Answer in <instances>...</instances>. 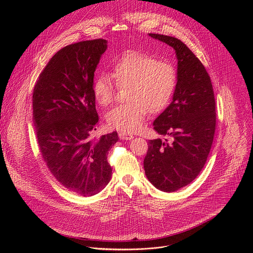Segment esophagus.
Returning <instances> with one entry per match:
<instances>
[{"mask_svg":"<svg viewBox=\"0 0 253 253\" xmlns=\"http://www.w3.org/2000/svg\"><path fill=\"white\" fill-rule=\"evenodd\" d=\"M118 135H119V138H120L121 140H131V139L134 138L133 135L127 134V133H125V132H119Z\"/></svg>","mask_w":253,"mask_h":253,"instance_id":"34e87169","label":"esophagus"}]
</instances>
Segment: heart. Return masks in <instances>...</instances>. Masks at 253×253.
Here are the masks:
<instances>
[{"label":"heart","instance_id":"heart-1","mask_svg":"<svg viewBox=\"0 0 253 253\" xmlns=\"http://www.w3.org/2000/svg\"><path fill=\"white\" fill-rule=\"evenodd\" d=\"M111 77L117 87H128V103L113 108L106 120L111 128L126 133L140 129L148 111L155 114L166 108L177 83V72L171 63L139 51L124 53L114 63ZM112 79L100 74L94 80L93 94L100 105H109L114 98Z\"/></svg>","mask_w":253,"mask_h":253}]
</instances>
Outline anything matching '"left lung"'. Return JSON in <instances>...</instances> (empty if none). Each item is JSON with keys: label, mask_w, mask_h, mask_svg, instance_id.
Returning <instances> with one entry per match:
<instances>
[{"label": "left lung", "mask_w": 253, "mask_h": 253, "mask_svg": "<svg viewBox=\"0 0 253 253\" xmlns=\"http://www.w3.org/2000/svg\"><path fill=\"white\" fill-rule=\"evenodd\" d=\"M149 36L175 50L177 83L172 102L153 122L168 138L149 140L144 170L157 189L174 192L192 182L207 160L216 124L214 92L206 69L183 42Z\"/></svg>", "instance_id": "1"}]
</instances>
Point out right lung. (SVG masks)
Listing matches in <instances>:
<instances>
[{
	"label": "right lung",
	"mask_w": 253,
	"mask_h": 253,
	"mask_svg": "<svg viewBox=\"0 0 253 253\" xmlns=\"http://www.w3.org/2000/svg\"><path fill=\"white\" fill-rule=\"evenodd\" d=\"M107 46L96 39L64 47L34 87L33 120L42 157L58 182L81 196L95 195L109 183L107 155L118 141L115 131L90 136L99 122L94 73Z\"/></svg>",
	"instance_id": "right-lung-1"
}]
</instances>
